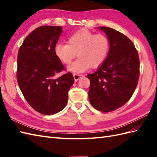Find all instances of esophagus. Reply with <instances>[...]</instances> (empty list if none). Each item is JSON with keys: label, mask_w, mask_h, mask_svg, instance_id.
Wrapping results in <instances>:
<instances>
[{"label": "esophagus", "mask_w": 157, "mask_h": 157, "mask_svg": "<svg viewBox=\"0 0 157 157\" xmlns=\"http://www.w3.org/2000/svg\"><path fill=\"white\" fill-rule=\"evenodd\" d=\"M84 75L78 74V73H74V74H73V78H74V79L75 82L78 81L79 78H81L82 77H84Z\"/></svg>", "instance_id": "34e87169"}]
</instances>
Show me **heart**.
Wrapping results in <instances>:
<instances>
[{"mask_svg":"<svg viewBox=\"0 0 157 157\" xmlns=\"http://www.w3.org/2000/svg\"><path fill=\"white\" fill-rule=\"evenodd\" d=\"M109 48V40L105 35L82 29L69 36L67 44H56L55 53L64 64H69L78 53L79 58L68 67V70L82 73L90 67L101 66L107 57Z\"/></svg>","mask_w":157,"mask_h":157,"instance_id":"heart-1","label":"heart"}]
</instances>
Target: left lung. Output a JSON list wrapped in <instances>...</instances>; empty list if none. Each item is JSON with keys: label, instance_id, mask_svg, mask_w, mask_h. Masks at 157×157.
Instances as JSON below:
<instances>
[{"label": "left lung", "instance_id": "left-lung-1", "mask_svg": "<svg viewBox=\"0 0 157 157\" xmlns=\"http://www.w3.org/2000/svg\"><path fill=\"white\" fill-rule=\"evenodd\" d=\"M110 42L109 55L97 71L87 75L90 81L91 105L107 113L124 105L134 94L140 75V61L133 42L121 32L100 27Z\"/></svg>", "mask_w": 157, "mask_h": 157}]
</instances>
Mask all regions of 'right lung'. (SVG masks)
Instances as JSON below:
<instances>
[{
	"instance_id": "right-lung-1",
	"label": "right lung",
	"mask_w": 157,
	"mask_h": 157,
	"mask_svg": "<svg viewBox=\"0 0 157 157\" xmlns=\"http://www.w3.org/2000/svg\"><path fill=\"white\" fill-rule=\"evenodd\" d=\"M61 26H40L23 41L17 55V79L32 107L42 114H55L65 107L74 79L71 72L58 78L65 69L55 53L62 33Z\"/></svg>"
}]
</instances>
